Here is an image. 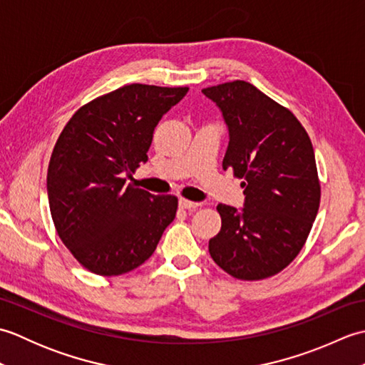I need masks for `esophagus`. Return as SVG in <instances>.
Listing matches in <instances>:
<instances>
[{
    "label": "esophagus",
    "instance_id": "34e87169",
    "mask_svg": "<svg viewBox=\"0 0 365 365\" xmlns=\"http://www.w3.org/2000/svg\"><path fill=\"white\" fill-rule=\"evenodd\" d=\"M178 205L185 208V210H196V208L200 204L199 202H191V200H187V199H180V200H178Z\"/></svg>",
    "mask_w": 365,
    "mask_h": 365
}]
</instances>
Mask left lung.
Masks as SVG:
<instances>
[{"instance_id": "obj_1", "label": "left lung", "mask_w": 365, "mask_h": 365, "mask_svg": "<svg viewBox=\"0 0 365 365\" xmlns=\"http://www.w3.org/2000/svg\"><path fill=\"white\" fill-rule=\"evenodd\" d=\"M229 128L222 168L243 178L245 207L220 204L221 230L208 242L212 259L242 281H259L290 265L320 207V182L307 131L293 113L251 83L202 89Z\"/></svg>"}]
</instances>
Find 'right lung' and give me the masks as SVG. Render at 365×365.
Masks as SVG:
<instances>
[{
    "label": "right lung",
    "instance_id": "1",
    "mask_svg": "<svg viewBox=\"0 0 365 365\" xmlns=\"http://www.w3.org/2000/svg\"><path fill=\"white\" fill-rule=\"evenodd\" d=\"M188 88L128 84L81 106L54 145L46 191L59 238L81 265L119 276L150 257L175 218V196L127 185L153 130Z\"/></svg>",
    "mask_w": 365,
    "mask_h": 365
}]
</instances>
